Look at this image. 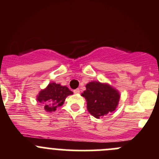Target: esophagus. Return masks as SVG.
Wrapping results in <instances>:
<instances>
[{
    "instance_id": "esophagus-1",
    "label": "esophagus",
    "mask_w": 159,
    "mask_h": 159,
    "mask_svg": "<svg viewBox=\"0 0 159 159\" xmlns=\"http://www.w3.org/2000/svg\"><path fill=\"white\" fill-rule=\"evenodd\" d=\"M74 93L77 94V93H80V89H75V90H73Z\"/></svg>"
}]
</instances>
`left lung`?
<instances>
[{
  "instance_id": "8db88e82",
  "label": "left lung",
  "mask_w": 159,
  "mask_h": 159,
  "mask_svg": "<svg viewBox=\"0 0 159 159\" xmlns=\"http://www.w3.org/2000/svg\"><path fill=\"white\" fill-rule=\"evenodd\" d=\"M82 96L87 101L89 112L99 119L116 109L120 93L108 84L91 81L86 85V90L82 93Z\"/></svg>"
}]
</instances>
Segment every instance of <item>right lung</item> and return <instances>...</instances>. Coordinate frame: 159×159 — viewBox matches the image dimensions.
<instances>
[{
	"label": "right lung",
	"mask_w": 159,
	"mask_h": 159,
	"mask_svg": "<svg viewBox=\"0 0 159 159\" xmlns=\"http://www.w3.org/2000/svg\"><path fill=\"white\" fill-rule=\"evenodd\" d=\"M73 94L66 86H61L56 83H50L46 88L39 92L37 101L40 104L43 109L48 112L56 111L64 104L69 95Z\"/></svg>",
	"instance_id": "add662e5"
}]
</instances>
